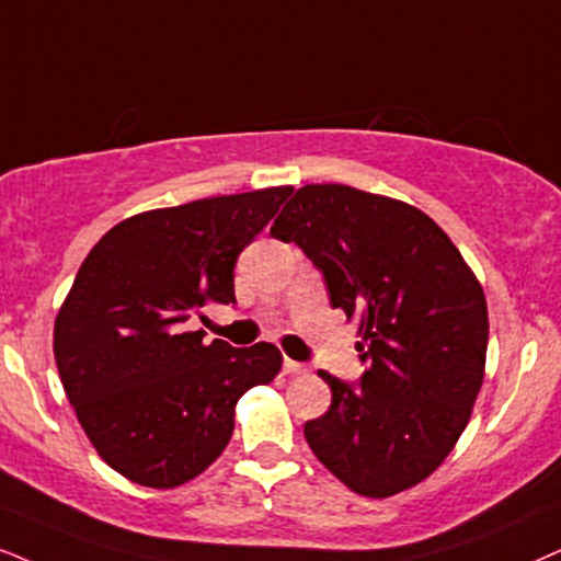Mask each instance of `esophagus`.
<instances>
[{
  "label": "esophagus",
  "instance_id": "1",
  "mask_svg": "<svg viewBox=\"0 0 561 561\" xmlns=\"http://www.w3.org/2000/svg\"><path fill=\"white\" fill-rule=\"evenodd\" d=\"M305 370H308V367H305L302 363H297V359L285 357V373H289V375H302Z\"/></svg>",
  "mask_w": 561,
  "mask_h": 561
}]
</instances>
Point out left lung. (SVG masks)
I'll return each instance as SVG.
<instances>
[{
	"instance_id": "1",
	"label": "left lung",
	"mask_w": 561,
	"mask_h": 561,
	"mask_svg": "<svg viewBox=\"0 0 561 561\" xmlns=\"http://www.w3.org/2000/svg\"><path fill=\"white\" fill-rule=\"evenodd\" d=\"M272 236L313 261L331 308L357 323L365 373L329 382L305 422L318 460L365 497H391L443 463L484 380V289L424 211L342 183L295 191Z\"/></svg>"
}]
</instances>
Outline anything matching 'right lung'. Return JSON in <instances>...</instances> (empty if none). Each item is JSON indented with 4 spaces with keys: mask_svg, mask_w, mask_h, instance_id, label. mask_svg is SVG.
Here are the masks:
<instances>
[{
    "mask_svg": "<svg viewBox=\"0 0 561 561\" xmlns=\"http://www.w3.org/2000/svg\"><path fill=\"white\" fill-rule=\"evenodd\" d=\"M293 186L134 215L82 261L54 325L64 391L101 458L141 486L186 484L232 437L236 403L282 367L274 344H204L186 323L236 302L232 268Z\"/></svg>",
    "mask_w": 561,
    "mask_h": 561,
    "instance_id": "add662e5",
    "label": "right lung"
}]
</instances>
